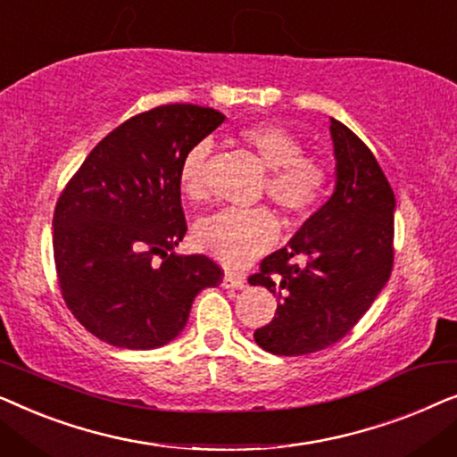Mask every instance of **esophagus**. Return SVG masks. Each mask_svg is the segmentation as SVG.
Masks as SVG:
<instances>
[{
    "label": "esophagus",
    "instance_id": "obj_1",
    "mask_svg": "<svg viewBox=\"0 0 457 457\" xmlns=\"http://www.w3.org/2000/svg\"><path fill=\"white\" fill-rule=\"evenodd\" d=\"M222 285L227 287V289H243V287H245V274L235 272V270H227V272H224Z\"/></svg>",
    "mask_w": 457,
    "mask_h": 457
}]
</instances>
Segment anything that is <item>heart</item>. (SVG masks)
<instances>
[{"label": "heart", "instance_id": "obj_1", "mask_svg": "<svg viewBox=\"0 0 457 457\" xmlns=\"http://www.w3.org/2000/svg\"><path fill=\"white\" fill-rule=\"evenodd\" d=\"M239 141L252 149L268 168L262 191L289 214L305 216L314 212L330 191L333 172L320 155L303 154V143L283 124L252 122L239 129ZM212 143L197 141L185 154L179 168V185L191 202L208 199L205 162ZM278 222L264 205L258 208H230L204 218L195 228L199 249L228 266H243L274 245Z\"/></svg>", "mask_w": 457, "mask_h": 457}]
</instances>
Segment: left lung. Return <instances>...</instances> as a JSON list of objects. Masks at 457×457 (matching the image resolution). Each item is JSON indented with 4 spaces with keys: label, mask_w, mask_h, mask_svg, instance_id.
Returning a JSON list of instances; mask_svg holds the SVG:
<instances>
[{
    "label": "left lung",
    "mask_w": 457,
    "mask_h": 457,
    "mask_svg": "<svg viewBox=\"0 0 457 457\" xmlns=\"http://www.w3.org/2000/svg\"><path fill=\"white\" fill-rule=\"evenodd\" d=\"M335 193L283 249L249 277L278 297L255 343L277 355H305L341 341L366 314L393 270L395 195L366 143L330 118Z\"/></svg>",
    "instance_id": "obj_1"
}]
</instances>
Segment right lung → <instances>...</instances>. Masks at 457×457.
<instances>
[{
	"label": "right lung",
	"instance_id": "add662e5",
	"mask_svg": "<svg viewBox=\"0 0 457 457\" xmlns=\"http://www.w3.org/2000/svg\"><path fill=\"white\" fill-rule=\"evenodd\" d=\"M224 116L193 104L141 112L93 147L58 197L54 260L74 318L110 345H166L205 287L222 283L208 255H177L187 233L179 168Z\"/></svg>",
	"mask_w": 457,
	"mask_h": 457
}]
</instances>
